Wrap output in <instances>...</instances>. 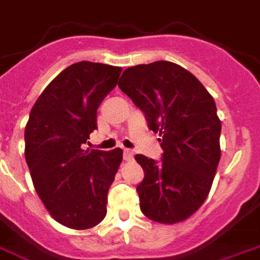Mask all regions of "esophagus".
<instances>
[{"label": "esophagus", "instance_id": "esophagus-1", "mask_svg": "<svg viewBox=\"0 0 260 260\" xmlns=\"http://www.w3.org/2000/svg\"><path fill=\"white\" fill-rule=\"evenodd\" d=\"M123 159L125 160H132L134 159V153L131 149H123Z\"/></svg>", "mask_w": 260, "mask_h": 260}]
</instances>
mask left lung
<instances>
[{
    "label": "left lung",
    "instance_id": "8db88e82",
    "mask_svg": "<svg viewBox=\"0 0 260 260\" xmlns=\"http://www.w3.org/2000/svg\"><path fill=\"white\" fill-rule=\"evenodd\" d=\"M159 134L160 160L135 155L144 169L137 186L141 211L159 223H176L199 209L220 159L216 105L195 75L169 61L131 67L118 82Z\"/></svg>",
    "mask_w": 260,
    "mask_h": 260
}]
</instances>
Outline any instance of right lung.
<instances>
[{
  "instance_id": "1",
  "label": "right lung",
  "mask_w": 260,
  "mask_h": 260,
  "mask_svg": "<svg viewBox=\"0 0 260 260\" xmlns=\"http://www.w3.org/2000/svg\"><path fill=\"white\" fill-rule=\"evenodd\" d=\"M119 74V67L107 63H72L44 89L25 126V160L35 190L51 216L71 229L93 228L107 215L122 149L85 145Z\"/></svg>"
}]
</instances>
